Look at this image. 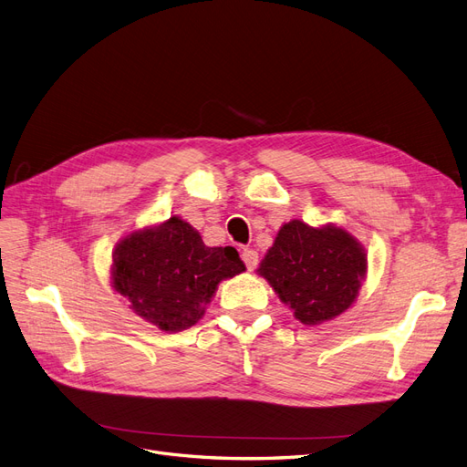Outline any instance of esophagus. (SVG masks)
I'll list each match as a JSON object with an SVG mask.
<instances>
[{
    "mask_svg": "<svg viewBox=\"0 0 467 467\" xmlns=\"http://www.w3.org/2000/svg\"><path fill=\"white\" fill-rule=\"evenodd\" d=\"M240 255H243V262H244V265L248 267V271L255 269L257 262H260V260H257V257H260V255H257V252L252 250V248H244L243 254H240Z\"/></svg>",
    "mask_w": 467,
    "mask_h": 467,
    "instance_id": "obj_1",
    "label": "esophagus"
}]
</instances>
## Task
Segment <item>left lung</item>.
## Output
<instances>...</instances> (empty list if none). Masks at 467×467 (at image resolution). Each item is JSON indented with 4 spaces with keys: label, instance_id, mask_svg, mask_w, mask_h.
Here are the masks:
<instances>
[{
    "label": "left lung",
    "instance_id": "left-lung-1",
    "mask_svg": "<svg viewBox=\"0 0 467 467\" xmlns=\"http://www.w3.org/2000/svg\"><path fill=\"white\" fill-rule=\"evenodd\" d=\"M257 275L304 325L331 321L356 302L368 275V254L348 231L329 223H285Z\"/></svg>",
    "mask_w": 467,
    "mask_h": 467
}]
</instances>
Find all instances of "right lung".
<instances>
[{
	"mask_svg": "<svg viewBox=\"0 0 467 467\" xmlns=\"http://www.w3.org/2000/svg\"><path fill=\"white\" fill-rule=\"evenodd\" d=\"M243 271L246 265L233 246H205L192 224L172 215L120 240L111 285L136 316L179 333L202 319L221 281Z\"/></svg>",
	"mask_w": 467,
	"mask_h": 467,
	"instance_id": "right-lung-1",
	"label": "right lung"
}]
</instances>
